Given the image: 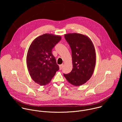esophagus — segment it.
I'll list each match as a JSON object with an SVG mask.
<instances>
[{"mask_svg":"<svg viewBox=\"0 0 122 122\" xmlns=\"http://www.w3.org/2000/svg\"><path fill=\"white\" fill-rule=\"evenodd\" d=\"M63 66H64V65H63V64H62V65H59V68H60V70H61V69H62V68H63Z\"/></svg>","mask_w":122,"mask_h":122,"instance_id":"1","label":"esophagus"}]
</instances>
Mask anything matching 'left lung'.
<instances>
[{"label":"left lung","instance_id":"obj_1","mask_svg":"<svg viewBox=\"0 0 122 122\" xmlns=\"http://www.w3.org/2000/svg\"><path fill=\"white\" fill-rule=\"evenodd\" d=\"M65 38L72 51L73 68L64 74L66 80L74 86H80L92 77L95 68L96 54L90 39L84 35L73 33L65 34Z\"/></svg>","mask_w":122,"mask_h":122}]
</instances>
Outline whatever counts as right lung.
<instances>
[{"mask_svg":"<svg viewBox=\"0 0 122 122\" xmlns=\"http://www.w3.org/2000/svg\"><path fill=\"white\" fill-rule=\"evenodd\" d=\"M61 37L44 34L35 39L30 44L26 56V64L32 80L40 85L49 83L59 69L51 50Z\"/></svg>","mask_w":122,"mask_h":122,"instance_id":"obj_1","label":"right lung"}]
</instances>
